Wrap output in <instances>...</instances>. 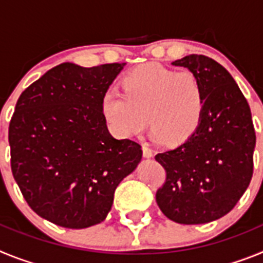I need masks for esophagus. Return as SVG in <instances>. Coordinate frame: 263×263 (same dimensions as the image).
<instances>
[{"label":"esophagus","instance_id":"1","mask_svg":"<svg viewBox=\"0 0 263 263\" xmlns=\"http://www.w3.org/2000/svg\"><path fill=\"white\" fill-rule=\"evenodd\" d=\"M142 153H143V157H145V158H152L153 157L152 148L148 147L146 143H143V145H142Z\"/></svg>","mask_w":263,"mask_h":263}]
</instances>
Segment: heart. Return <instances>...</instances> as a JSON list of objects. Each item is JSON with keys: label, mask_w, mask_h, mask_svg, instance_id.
Here are the masks:
<instances>
[{"label": "heart", "mask_w": 263, "mask_h": 263, "mask_svg": "<svg viewBox=\"0 0 263 263\" xmlns=\"http://www.w3.org/2000/svg\"><path fill=\"white\" fill-rule=\"evenodd\" d=\"M122 89L108 90L101 99L103 117L116 136L139 133L147 118L153 138L178 146L187 142L200 126L205 93L192 72L147 63L127 72Z\"/></svg>", "instance_id": "1"}]
</instances>
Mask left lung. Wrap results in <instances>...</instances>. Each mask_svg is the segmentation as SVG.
<instances>
[{
    "instance_id": "left-lung-1",
    "label": "left lung",
    "mask_w": 263,
    "mask_h": 263,
    "mask_svg": "<svg viewBox=\"0 0 263 263\" xmlns=\"http://www.w3.org/2000/svg\"><path fill=\"white\" fill-rule=\"evenodd\" d=\"M201 81L205 110L196 133L155 160L166 170L157 203L170 220L195 225L231 212L253 176L255 132L249 104L232 75L204 55L173 62Z\"/></svg>"
}]
</instances>
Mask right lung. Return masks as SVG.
<instances>
[{
	"mask_svg": "<svg viewBox=\"0 0 263 263\" xmlns=\"http://www.w3.org/2000/svg\"><path fill=\"white\" fill-rule=\"evenodd\" d=\"M125 63H62L23 90L9 125L11 173L36 215L69 229L105 220L117 185L142 159L116 139L101 99Z\"/></svg>",
	"mask_w": 263,
	"mask_h": 263,
	"instance_id": "obj_1",
	"label": "right lung"
}]
</instances>
